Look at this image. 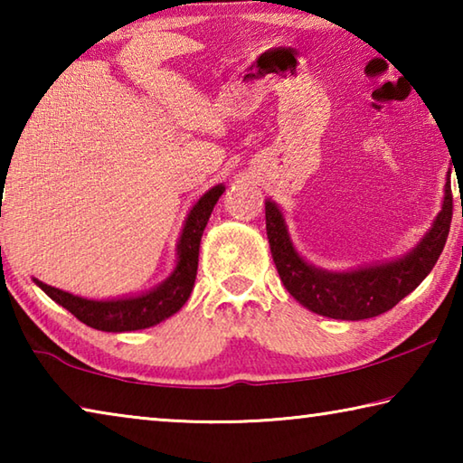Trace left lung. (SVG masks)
Returning a JSON list of instances; mask_svg holds the SVG:
<instances>
[{
	"label": "left lung",
	"mask_w": 463,
	"mask_h": 463,
	"mask_svg": "<svg viewBox=\"0 0 463 463\" xmlns=\"http://www.w3.org/2000/svg\"><path fill=\"white\" fill-rule=\"evenodd\" d=\"M451 208L448 182L441 213L411 253L354 271H326L304 261L289 241L284 214L271 200L265 202V229L279 278L302 307L328 318L364 320L394 308L429 276L448 241Z\"/></svg>",
	"instance_id": "8db88e82"
}]
</instances>
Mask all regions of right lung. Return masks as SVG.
<instances>
[{"mask_svg": "<svg viewBox=\"0 0 463 463\" xmlns=\"http://www.w3.org/2000/svg\"><path fill=\"white\" fill-rule=\"evenodd\" d=\"M224 192V185H214L194 203L185 218L182 237L177 242V265L171 276L146 294L116 298V300H88V298L62 292L59 288L36 281L43 292L54 302L67 308L83 325L106 333H128L159 325L161 320L174 317L192 294L195 273H198V253L202 232L213 214L214 203Z\"/></svg>", "mask_w": 463, "mask_h": 463, "instance_id": "add662e5", "label": "right lung"}]
</instances>
